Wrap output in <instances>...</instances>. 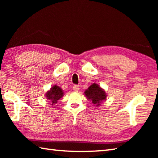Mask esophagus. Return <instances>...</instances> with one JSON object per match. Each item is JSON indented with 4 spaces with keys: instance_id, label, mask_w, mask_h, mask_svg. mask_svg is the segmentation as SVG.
<instances>
[{
    "instance_id": "esophagus-1",
    "label": "esophagus",
    "mask_w": 158,
    "mask_h": 158,
    "mask_svg": "<svg viewBox=\"0 0 158 158\" xmlns=\"http://www.w3.org/2000/svg\"><path fill=\"white\" fill-rule=\"evenodd\" d=\"M73 89L74 91H78L79 89V86L78 85H74L73 86Z\"/></svg>"
}]
</instances>
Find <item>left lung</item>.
<instances>
[{
	"label": "left lung",
	"instance_id": "obj_1",
	"mask_svg": "<svg viewBox=\"0 0 158 158\" xmlns=\"http://www.w3.org/2000/svg\"><path fill=\"white\" fill-rule=\"evenodd\" d=\"M85 94L88 99L92 101L96 106L100 105L102 101L106 99V93L98 84H93L85 91Z\"/></svg>",
	"mask_w": 158,
	"mask_h": 158
}]
</instances>
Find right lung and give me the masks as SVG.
Masks as SVG:
<instances>
[{
    "label": "right lung",
    "instance_id": "obj_1",
    "mask_svg": "<svg viewBox=\"0 0 158 158\" xmlns=\"http://www.w3.org/2000/svg\"><path fill=\"white\" fill-rule=\"evenodd\" d=\"M63 95V90L59 86H57L56 85H55L47 93L46 97L48 100H50L52 105H54V104L57 102L58 100H60V98H62Z\"/></svg>",
    "mask_w": 158,
    "mask_h": 158
}]
</instances>
